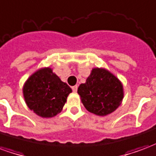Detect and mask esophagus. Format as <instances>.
Segmentation results:
<instances>
[{"mask_svg":"<svg viewBox=\"0 0 156 156\" xmlns=\"http://www.w3.org/2000/svg\"><path fill=\"white\" fill-rule=\"evenodd\" d=\"M72 89H73V91L76 93V92H77V90H78V86H77V85L73 86V87H72Z\"/></svg>","mask_w":156,"mask_h":156,"instance_id":"34e87169","label":"esophagus"}]
</instances>
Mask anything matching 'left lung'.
<instances>
[{"mask_svg": "<svg viewBox=\"0 0 156 156\" xmlns=\"http://www.w3.org/2000/svg\"><path fill=\"white\" fill-rule=\"evenodd\" d=\"M78 94L88 111L99 116L111 114L124 98L123 85L105 68H94L85 83L79 85Z\"/></svg>", "mask_w": 156, "mask_h": 156, "instance_id": "8db88e82", "label": "left lung"}]
</instances>
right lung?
I'll use <instances>...</instances> for the list:
<instances>
[{"mask_svg":"<svg viewBox=\"0 0 156 156\" xmlns=\"http://www.w3.org/2000/svg\"><path fill=\"white\" fill-rule=\"evenodd\" d=\"M71 88L63 83L50 68L34 73L23 87L28 108L42 118H51L62 111Z\"/></svg>","mask_w":156,"mask_h":156,"instance_id":"obj_1","label":"right lung"}]
</instances>
